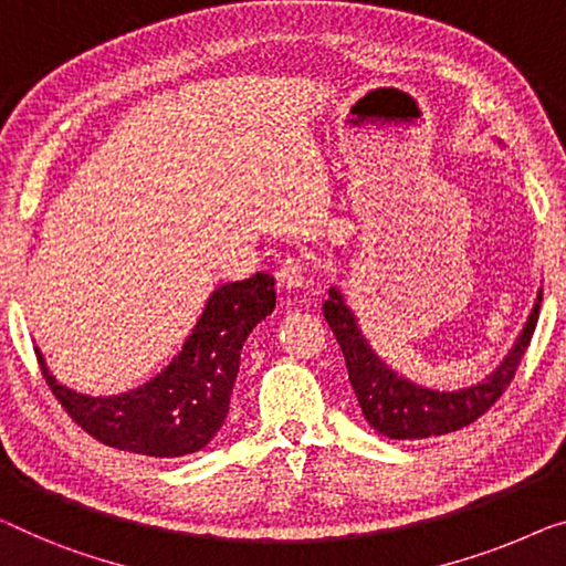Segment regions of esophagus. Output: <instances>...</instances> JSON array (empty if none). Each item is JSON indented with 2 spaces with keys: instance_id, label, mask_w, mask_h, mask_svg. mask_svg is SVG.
Here are the masks:
<instances>
[{
  "instance_id": "obj_1",
  "label": "esophagus",
  "mask_w": 566,
  "mask_h": 566,
  "mask_svg": "<svg viewBox=\"0 0 566 566\" xmlns=\"http://www.w3.org/2000/svg\"><path fill=\"white\" fill-rule=\"evenodd\" d=\"M275 277L283 289H301V285L308 283V265L303 263L301 258L289 255V258H283V263H281V268H277Z\"/></svg>"
}]
</instances>
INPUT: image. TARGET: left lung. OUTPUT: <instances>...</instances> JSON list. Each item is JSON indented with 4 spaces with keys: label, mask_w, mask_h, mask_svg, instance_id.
Returning <instances> with one entry per match:
<instances>
[{
    "label": "left lung",
    "mask_w": 566,
    "mask_h": 566,
    "mask_svg": "<svg viewBox=\"0 0 566 566\" xmlns=\"http://www.w3.org/2000/svg\"><path fill=\"white\" fill-rule=\"evenodd\" d=\"M542 293L544 291H538L528 322L523 324L513 349L495 367V373L462 390H431L392 373L363 337L355 314L337 289H329V298L324 301V318L339 342L352 390L367 423L388 439L419 441L464 429L490 411V406L503 396L534 337Z\"/></svg>",
    "instance_id": "1"
}]
</instances>
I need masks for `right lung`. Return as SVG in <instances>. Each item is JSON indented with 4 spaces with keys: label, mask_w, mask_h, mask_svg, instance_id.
<instances>
[{
    "label": "right lung",
    "mask_w": 566,
    "mask_h": 566,
    "mask_svg": "<svg viewBox=\"0 0 566 566\" xmlns=\"http://www.w3.org/2000/svg\"><path fill=\"white\" fill-rule=\"evenodd\" d=\"M273 308L275 277L270 273L222 285L209 296L174 363L122 396L94 398L65 388L38 347L35 355L53 396L88 437L125 452L170 460L199 452L222 429L242 344Z\"/></svg>",
    "instance_id": "right-lung-1"
}]
</instances>
